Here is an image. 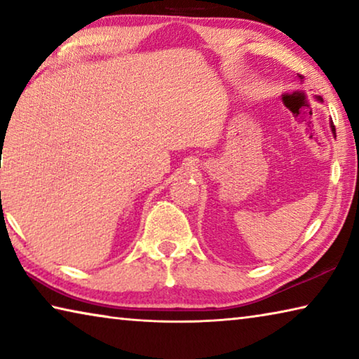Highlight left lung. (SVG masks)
<instances>
[{"instance_id": "left-lung-1", "label": "left lung", "mask_w": 359, "mask_h": 359, "mask_svg": "<svg viewBox=\"0 0 359 359\" xmlns=\"http://www.w3.org/2000/svg\"><path fill=\"white\" fill-rule=\"evenodd\" d=\"M299 79H301V82H302V76H299ZM315 100L317 101H320V102H323V98H321V96H315ZM330 126H331V131H332V135H334V137H336V128H334V125H332V121L330 123Z\"/></svg>"}]
</instances>
